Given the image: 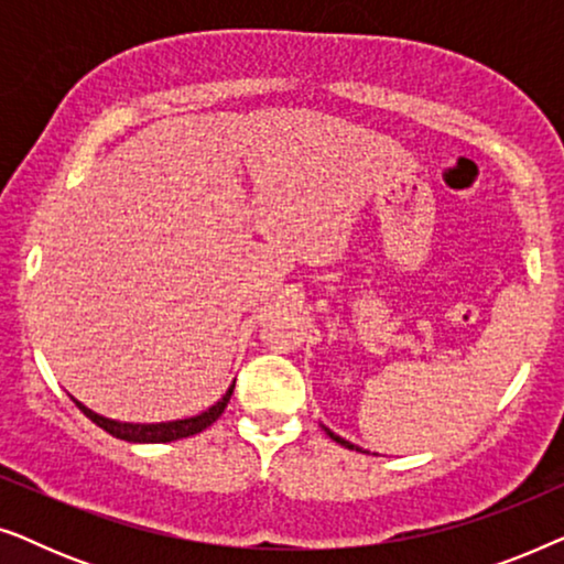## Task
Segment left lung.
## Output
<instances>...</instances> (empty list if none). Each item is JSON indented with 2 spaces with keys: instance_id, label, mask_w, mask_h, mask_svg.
<instances>
[{
  "instance_id": "8db88e82",
  "label": "left lung",
  "mask_w": 564,
  "mask_h": 564,
  "mask_svg": "<svg viewBox=\"0 0 564 564\" xmlns=\"http://www.w3.org/2000/svg\"><path fill=\"white\" fill-rule=\"evenodd\" d=\"M323 431H326V434H328L330 438H334V442H336V444H341V446H346V449H357V452H361V449H359V446H354L351 442H346V438H341V436H338V434H334V431H330V429H326V426H323Z\"/></svg>"
}]
</instances>
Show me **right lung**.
I'll use <instances>...</instances> for the list:
<instances>
[{
    "label": "right lung",
    "instance_id": "add662e5",
    "mask_svg": "<svg viewBox=\"0 0 564 564\" xmlns=\"http://www.w3.org/2000/svg\"><path fill=\"white\" fill-rule=\"evenodd\" d=\"M234 388H236V382L230 384V388L226 390V395H223L213 408H207L205 413L192 415V419H182V421H166V423H122V421H112V419H105V415H99L95 411H89V408L82 405L76 398H72V400L91 423H97L99 429H105L107 434H112L115 438H122V442H133V444H166V442H176V438L195 436V434H199V431H205L207 426H213V423L220 419V413L226 411L228 400H230V395H234Z\"/></svg>",
    "mask_w": 564,
    "mask_h": 564
}]
</instances>
